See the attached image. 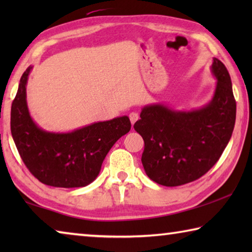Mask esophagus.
<instances>
[{
  "mask_svg": "<svg viewBox=\"0 0 252 252\" xmlns=\"http://www.w3.org/2000/svg\"><path fill=\"white\" fill-rule=\"evenodd\" d=\"M129 118H130V121H131V125L133 126L134 123L139 120V114L136 112H131L129 114Z\"/></svg>",
  "mask_w": 252,
  "mask_h": 252,
  "instance_id": "1",
  "label": "esophagus"
}]
</instances>
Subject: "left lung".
Returning a JSON list of instances; mask_svg holds the SVG:
<instances>
[{
	"instance_id": "left-lung-1",
	"label": "left lung",
	"mask_w": 252,
	"mask_h": 252,
	"mask_svg": "<svg viewBox=\"0 0 252 252\" xmlns=\"http://www.w3.org/2000/svg\"><path fill=\"white\" fill-rule=\"evenodd\" d=\"M212 99L201 108L174 110L144 105L134 129L142 136V164L152 181L165 187L192 182L207 173L227 147L236 122V100L224 64L213 58Z\"/></svg>"
}]
</instances>
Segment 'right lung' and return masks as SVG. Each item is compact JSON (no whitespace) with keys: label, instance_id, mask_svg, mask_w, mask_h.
<instances>
[{"label":"right lung","instance_id":"right-lung-1","mask_svg":"<svg viewBox=\"0 0 252 252\" xmlns=\"http://www.w3.org/2000/svg\"><path fill=\"white\" fill-rule=\"evenodd\" d=\"M33 66L20 80L11 109V132L21 158L34 177L46 186L80 188L99 176L110 149L131 129L129 117L94 122L70 132L45 131L30 114L27 84Z\"/></svg>","mask_w":252,"mask_h":252}]
</instances>
